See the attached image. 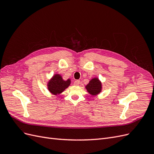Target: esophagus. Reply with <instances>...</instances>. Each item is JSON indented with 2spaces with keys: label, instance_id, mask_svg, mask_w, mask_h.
I'll list each match as a JSON object with an SVG mask.
<instances>
[{
  "label": "esophagus",
  "instance_id": "1",
  "mask_svg": "<svg viewBox=\"0 0 154 154\" xmlns=\"http://www.w3.org/2000/svg\"><path fill=\"white\" fill-rule=\"evenodd\" d=\"M80 80H76V81L74 82V85L78 86V85H80Z\"/></svg>",
  "mask_w": 154,
  "mask_h": 154
}]
</instances>
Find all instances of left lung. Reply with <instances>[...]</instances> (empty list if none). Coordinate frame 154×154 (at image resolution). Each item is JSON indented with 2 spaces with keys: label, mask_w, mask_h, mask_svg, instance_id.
Returning <instances> with one entry per match:
<instances>
[{
  "label": "left lung",
  "mask_w": 154,
  "mask_h": 154,
  "mask_svg": "<svg viewBox=\"0 0 154 154\" xmlns=\"http://www.w3.org/2000/svg\"><path fill=\"white\" fill-rule=\"evenodd\" d=\"M87 91L92 95H96L101 92V83L97 78H94L86 86Z\"/></svg>",
  "instance_id": "8db88e82"
}]
</instances>
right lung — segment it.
<instances>
[{"instance_id": "obj_1", "label": "right lung", "mask_w": 154, "mask_h": 154, "mask_svg": "<svg viewBox=\"0 0 154 154\" xmlns=\"http://www.w3.org/2000/svg\"><path fill=\"white\" fill-rule=\"evenodd\" d=\"M70 83H71L70 80L64 81L61 76H60L59 74H56L48 83V88L52 94H57L67 88Z\"/></svg>"}]
</instances>
